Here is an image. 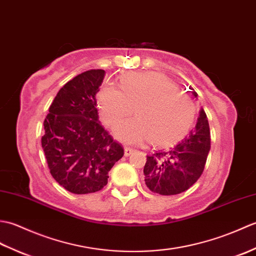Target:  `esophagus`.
Listing matches in <instances>:
<instances>
[{
	"mask_svg": "<svg viewBox=\"0 0 256 256\" xmlns=\"http://www.w3.org/2000/svg\"><path fill=\"white\" fill-rule=\"evenodd\" d=\"M133 152H134V150L133 148H124V156H130V155H131L132 153H133Z\"/></svg>",
	"mask_w": 256,
	"mask_h": 256,
	"instance_id": "esophagus-1",
	"label": "esophagus"
}]
</instances>
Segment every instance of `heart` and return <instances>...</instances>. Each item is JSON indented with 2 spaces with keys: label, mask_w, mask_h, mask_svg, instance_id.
Segmentation results:
<instances>
[{
  "label": "heart",
  "mask_w": 256,
  "mask_h": 256,
  "mask_svg": "<svg viewBox=\"0 0 256 256\" xmlns=\"http://www.w3.org/2000/svg\"><path fill=\"white\" fill-rule=\"evenodd\" d=\"M121 90L108 84L100 90L98 103L102 120L113 126L128 116L134 118L120 123L116 136L125 143L138 144L150 138L156 145L180 140L192 128L196 108L186 94L165 76L157 72H132L120 82Z\"/></svg>",
  "instance_id": "obj_1"
}]
</instances>
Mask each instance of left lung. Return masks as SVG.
I'll return each instance as SVG.
<instances>
[{"mask_svg": "<svg viewBox=\"0 0 256 256\" xmlns=\"http://www.w3.org/2000/svg\"><path fill=\"white\" fill-rule=\"evenodd\" d=\"M192 94H198L192 88ZM210 128L202 108L194 130L176 146L148 155L144 166L145 184L152 192L172 196L186 192L204 170L210 150Z\"/></svg>", "mask_w": 256, "mask_h": 256, "instance_id": "obj_1", "label": "left lung"}]
</instances>
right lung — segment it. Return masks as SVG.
I'll return each instance as SVG.
<instances>
[{
    "label": "right lung",
    "instance_id": "obj_1",
    "mask_svg": "<svg viewBox=\"0 0 256 256\" xmlns=\"http://www.w3.org/2000/svg\"><path fill=\"white\" fill-rule=\"evenodd\" d=\"M104 70L91 69L58 91L44 121L42 148L54 179L68 192L84 194L108 184V172L124 150L99 121L96 96Z\"/></svg>",
    "mask_w": 256,
    "mask_h": 256
}]
</instances>
